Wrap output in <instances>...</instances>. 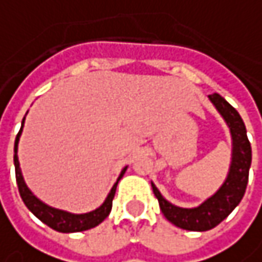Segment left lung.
<instances>
[{"mask_svg":"<svg viewBox=\"0 0 262 262\" xmlns=\"http://www.w3.org/2000/svg\"><path fill=\"white\" fill-rule=\"evenodd\" d=\"M210 99L227 121L233 139V158L224 185L202 205L190 210L171 205L161 196L160 190L152 185L154 195L158 199L160 208L165 219L177 227L192 232L210 230L220 224L236 208V205L244 198L252 160L251 143L246 136L244 120L239 116V113L219 94H211Z\"/></svg>","mask_w":262,"mask_h":262,"instance_id":"1","label":"left lung"}]
</instances>
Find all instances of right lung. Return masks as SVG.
I'll use <instances>...</instances> for the list:
<instances>
[{"label": "right lung", "mask_w": 262, "mask_h": 262, "mask_svg": "<svg viewBox=\"0 0 262 262\" xmlns=\"http://www.w3.org/2000/svg\"><path fill=\"white\" fill-rule=\"evenodd\" d=\"M25 123V119H23ZM23 127V124H21ZM21 127L18 130L17 136H16V142H14V165H16V180H17L18 192H20V196L23 199L25 205L28 207L29 210L32 211L40 222L45 223L47 226H50L51 229L57 230V232H63V233H73V232H83L88 229H92L98 226L99 223H102L107 217H108L111 207H113V199L116 195V188H117V183L121 179V176L124 174L126 168H123L121 174H120L117 183L113 186L111 192L108 193V196L105 199V202L97 208L92 212H88V214H70V212H66V211L55 210L51 208L48 205H45L43 202H40L39 199L36 198L35 195H32V192L29 190L23 176H21V171H20V164H18L17 158V143L18 138H20V133H21Z\"/></svg>", "instance_id": "right-lung-1"}]
</instances>
